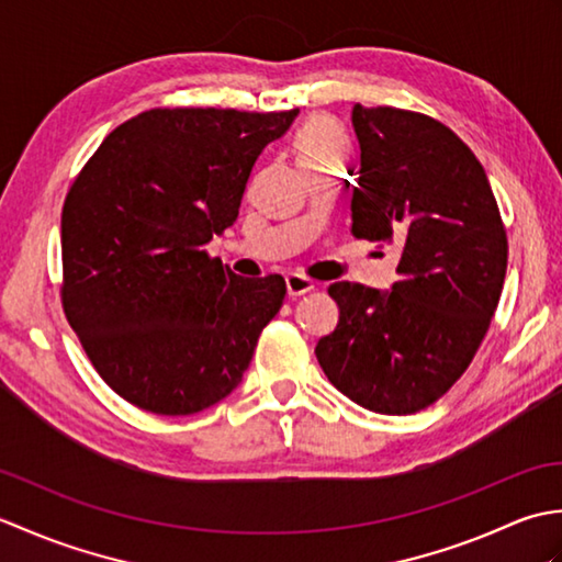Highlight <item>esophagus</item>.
Listing matches in <instances>:
<instances>
[{"mask_svg":"<svg viewBox=\"0 0 562 562\" xmlns=\"http://www.w3.org/2000/svg\"><path fill=\"white\" fill-rule=\"evenodd\" d=\"M284 282H288V294L292 296V300H296V296H302L316 288L314 280L304 278V274H300V272H290L288 278H284Z\"/></svg>","mask_w":562,"mask_h":562,"instance_id":"1","label":"esophagus"}]
</instances>
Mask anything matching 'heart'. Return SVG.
<instances>
[{"label":"heart","instance_id":"heart-1","mask_svg":"<svg viewBox=\"0 0 562 562\" xmlns=\"http://www.w3.org/2000/svg\"><path fill=\"white\" fill-rule=\"evenodd\" d=\"M294 151L302 169H314V166L326 164H348L350 139L336 121L316 115L312 121H306L300 133H296Z\"/></svg>","mask_w":562,"mask_h":562}]
</instances>
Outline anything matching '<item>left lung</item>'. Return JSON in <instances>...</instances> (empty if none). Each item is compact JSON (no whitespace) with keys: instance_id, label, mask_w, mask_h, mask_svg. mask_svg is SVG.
<instances>
[{"instance_id":"1","label":"left lung","mask_w":562,"mask_h":562,"mask_svg":"<svg viewBox=\"0 0 562 562\" xmlns=\"http://www.w3.org/2000/svg\"><path fill=\"white\" fill-rule=\"evenodd\" d=\"M360 178L352 234L401 248L391 292L336 282L340 318L316 345L328 381L384 415H411L457 384L491 328L507 232L481 161L425 113L355 103Z\"/></svg>"}]
</instances>
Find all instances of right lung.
<instances>
[{
    "instance_id": "obj_1",
    "label": "right lung",
    "mask_w": 562,
    "mask_h": 562,
    "mask_svg": "<svg viewBox=\"0 0 562 562\" xmlns=\"http://www.w3.org/2000/svg\"><path fill=\"white\" fill-rule=\"evenodd\" d=\"M296 109H151L117 125L63 207V308L117 396L157 415L238 386L280 312V274L238 278L207 254L238 217L250 169Z\"/></svg>"
}]
</instances>
